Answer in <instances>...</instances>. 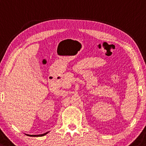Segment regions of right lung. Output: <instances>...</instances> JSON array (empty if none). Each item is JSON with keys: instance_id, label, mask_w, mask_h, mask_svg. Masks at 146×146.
Returning a JSON list of instances; mask_svg holds the SVG:
<instances>
[{"instance_id": "obj_1", "label": "right lung", "mask_w": 146, "mask_h": 146, "mask_svg": "<svg viewBox=\"0 0 146 146\" xmlns=\"http://www.w3.org/2000/svg\"><path fill=\"white\" fill-rule=\"evenodd\" d=\"M47 133H48V132H45V133L42 134V135H27L29 136V137H42V136H44V135H47Z\"/></svg>"}]
</instances>
